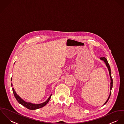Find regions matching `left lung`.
<instances>
[{"label": "left lung", "instance_id": "obj_1", "mask_svg": "<svg viewBox=\"0 0 124 124\" xmlns=\"http://www.w3.org/2000/svg\"><path fill=\"white\" fill-rule=\"evenodd\" d=\"M100 59L101 60H102V61H103L104 62V63H105V65H106V67H107V68H108V70H109V75H110V78H111V83H110V84H111V86H110V90L111 91V90H112V87H113V79H112V76H111V72L110 67V66H109V63H108V61H107V59H106V58H105L104 57H101ZM111 94V91H110V95H109V97H108V99H107V101H106V102H105L104 103V104H103V105L107 103V102L109 100V98H110V97Z\"/></svg>", "mask_w": 124, "mask_h": 124}]
</instances>
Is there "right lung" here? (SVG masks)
I'll use <instances>...</instances> for the list:
<instances>
[{"instance_id": "add662e5", "label": "right lung", "mask_w": 124, "mask_h": 124, "mask_svg": "<svg viewBox=\"0 0 124 124\" xmlns=\"http://www.w3.org/2000/svg\"><path fill=\"white\" fill-rule=\"evenodd\" d=\"M12 80V78H11V79ZM12 86V84H11V86ZM12 91H13V93L14 94V95L16 99L17 100V101H18V102L19 103H20L21 104L23 105V106L25 107L26 108L30 109V110H36L40 108H42L44 106H45L49 101L50 99L51 98V95L52 94H51V95L48 98V99L44 102L42 103H40V104H34V103H32L31 102H28L24 101L23 99H22L16 93V92L15 91L14 89L13 88H12Z\"/></svg>"}]
</instances>
